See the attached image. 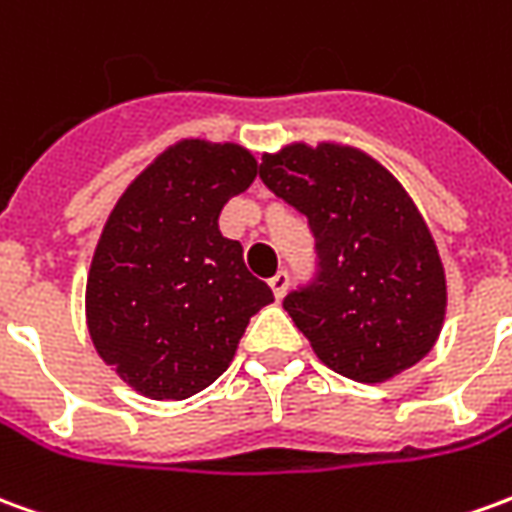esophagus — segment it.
<instances>
[{"label":"esophagus","instance_id":"34e87169","mask_svg":"<svg viewBox=\"0 0 512 512\" xmlns=\"http://www.w3.org/2000/svg\"><path fill=\"white\" fill-rule=\"evenodd\" d=\"M288 271H277V274H274V277H271V280H268V285H271V291H274V296H277V299H282V296H285V291H288Z\"/></svg>","mask_w":512,"mask_h":512}]
</instances>
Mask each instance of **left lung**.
Returning a JSON list of instances; mask_svg holds the SVG:
<instances>
[{
  "instance_id": "8db88e82",
  "label": "left lung",
  "mask_w": 512,
  "mask_h": 512,
  "mask_svg": "<svg viewBox=\"0 0 512 512\" xmlns=\"http://www.w3.org/2000/svg\"><path fill=\"white\" fill-rule=\"evenodd\" d=\"M260 180L316 235V280L282 307L318 360L349 380L385 382L430 355L446 316V274L402 182L343 144L282 146L263 155Z\"/></svg>"
}]
</instances>
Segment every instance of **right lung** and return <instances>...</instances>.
<instances>
[{"label":"right lung","mask_w":512,"mask_h":512,"mask_svg":"<svg viewBox=\"0 0 512 512\" xmlns=\"http://www.w3.org/2000/svg\"><path fill=\"white\" fill-rule=\"evenodd\" d=\"M257 160L238 144L185 138L149 163L107 216L85 318L107 366L149 399H188L227 371L249 318L274 302L219 230Z\"/></svg>","instance_id":"add662e5"}]
</instances>
